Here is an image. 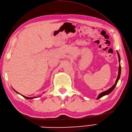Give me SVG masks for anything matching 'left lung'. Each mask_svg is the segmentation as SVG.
<instances>
[{
    "instance_id": "obj_1",
    "label": "left lung",
    "mask_w": 132,
    "mask_h": 132,
    "mask_svg": "<svg viewBox=\"0 0 132 132\" xmlns=\"http://www.w3.org/2000/svg\"><path fill=\"white\" fill-rule=\"evenodd\" d=\"M117 54H118V57H119V62L120 63V55L119 54V53L117 52ZM120 74H121V65H119V74H118V76H117V79L116 80V82L114 84V85L112 87H111L109 89H107V90H106L105 91H104L103 92H102V93H100L99 95H98V96L97 97V99H100V98H101L102 97L105 96V95H108L109 94H110L111 92L112 91L113 89H114V88H115V87L116 86V85L117 82H118V80H119L120 79Z\"/></svg>"
}]
</instances>
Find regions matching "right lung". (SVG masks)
<instances>
[{
	"label": "right lung",
	"instance_id": "1",
	"mask_svg": "<svg viewBox=\"0 0 132 132\" xmlns=\"http://www.w3.org/2000/svg\"><path fill=\"white\" fill-rule=\"evenodd\" d=\"M13 89V90L15 91L16 92L17 94H20L19 93H18V92L16 91L15 90V89ZM21 96H23L24 98H26V99H33V98H36V97H26V96H23V95H21Z\"/></svg>",
	"mask_w": 132,
	"mask_h": 132
}]
</instances>
